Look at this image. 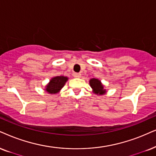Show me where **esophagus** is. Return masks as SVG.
Masks as SVG:
<instances>
[{
	"label": "esophagus",
	"instance_id": "1",
	"mask_svg": "<svg viewBox=\"0 0 156 156\" xmlns=\"http://www.w3.org/2000/svg\"><path fill=\"white\" fill-rule=\"evenodd\" d=\"M73 76L74 78H80V77H81V74L77 73H74L73 74Z\"/></svg>",
	"mask_w": 156,
	"mask_h": 156
}]
</instances>
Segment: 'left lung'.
I'll return each instance as SVG.
<instances>
[{
  "instance_id": "left-lung-1",
  "label": "left lung",
  "mask_w": 156,
  "mask_h": 156,
  "mask_svg": "<svg viewBox=\"0 0 156 156\" xmlns=\"http://www.w3.org/2000/svg\"><path fill=\"white\" fill-rule=\"evenodd\" d=\"M89 84L92 88L93 93H94L96 95H104L107 92L101 80L97 79V78H91L89 80Z\"/></svg>"
}]
</instances>
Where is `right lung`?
<instances>
[{"label": "right lung", "instance_id": "add662e5", "mask_svg": "<svg viewBox=\"0 0 156 156\" xmlns=\"http://www.w3.org/2000/svg\"><path fill=\"white\" fill-rule=\"evenodd\" d=\"M68 80V77L67 76H55L51 78L50 82L45 86L44 90L50 94H58L64 87Z\"/></svg>", "mask_w": 156, "mask_h": 156}]
</instances>
